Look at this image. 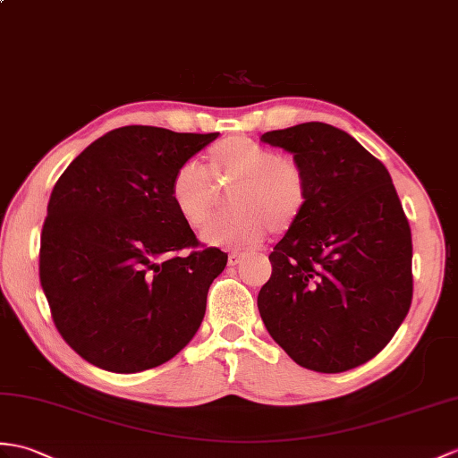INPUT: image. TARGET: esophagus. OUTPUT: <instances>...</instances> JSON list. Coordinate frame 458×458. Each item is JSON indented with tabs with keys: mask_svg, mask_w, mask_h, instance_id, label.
<instances>
[{
	"mask_svg": "<svg viewBox=\"0 0 458 458\" xmlns=\"http://www.w3.org/2000/svg\"><path fill=\"white\" fill-rule=\"evenodd\" d=\"M243 261V253H240V251H232L230 255H228V265H240Z\"/></svg>",
	"mask_w": 458,
	"mask_h": 458,
	"instance_id": "1",
	"label": "esophagus"
}]
</instances>
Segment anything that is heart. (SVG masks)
Listing matches in <instances>:
<instances>
[{
	"label": "heart",
	"mask_w": 458,
	"mask_h": 458,
	"mask_svg": "<svg viewBox=\"0 0 458 458\" xmlns=\"http://www.w3.org/2000/svg\"><path fill=\"white\" fill-rule=\"evenodd\" d=\"M216 183L230 185L226 207L203 232L210 246L246 250L269 230H291L306 208L308 181L302 165L248 136H230L207 156V172L197 162L181 164L169 181V199L191 228L205 226L216 207Z\"/></svg>",
	"instance_id": "heart-1"
}]
</instances>
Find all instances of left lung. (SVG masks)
Listing matches in <instances>:
<instances>
[{"label":"left lung","instance_id":"1","mask_svg":"<svg viewBox=\"0 0 458 458\" xmlns=\"http://www.w3.org/2000/svg\"><path fill=\"white\" fill-rule=\"evenodd\" d=\"M306 174L299 222L273 248L258 308L294 363L344 373L386 347L411 294V232L385 164L326 123L271 131Z\"/></svg>","mask_w":458,"mask_h":458}]
</instances>
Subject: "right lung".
Segmentation results:
<instances>
[{"label": "right lung", "mask_w": 458, "mask_h": 458, "mask_svg": "<svg viewBox=\"0 0 458 458\" xmlns=\"http://www.w3.org/2000/svg\"><path fill=\"white\" fill-rule=\"evenodd\" d=\"M216 136L123 126L56 181L40 233V284L64 342L88 363L138 373L197 334L228 255L197 240L172 205L169 181Z\"/></svg>", "instance_id": "obj_1"}]
</instances>
